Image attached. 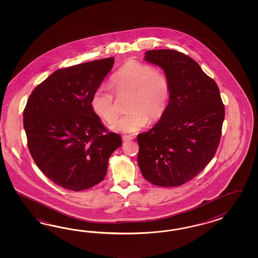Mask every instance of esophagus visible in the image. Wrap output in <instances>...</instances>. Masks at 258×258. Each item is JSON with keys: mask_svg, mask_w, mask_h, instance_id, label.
<instances>
[{"mask_svg": "<svg viewBox=\"0 0 258 258\" xmlns=\"http://www.w3.org/2000/svg\"><path fill=\"white\" fill-rule=\"evenodd\" d=\"M122 139H123V141H132L134 139V137L131 136V135H123Z\"/></svg>", "mask_w": 258, "mask_h": 258, "instance_id": "34e87169", "label": "esophagus"}]
</instances>
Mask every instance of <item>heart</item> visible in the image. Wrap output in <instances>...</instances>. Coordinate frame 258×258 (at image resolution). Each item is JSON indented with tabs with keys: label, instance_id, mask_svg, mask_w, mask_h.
<instances>
[{
	"label": "heart",
	"instance_id": "obj_1",
	"mask_svg": "<svg viewBox=\"0 0 258 258\" xmlns=\"http://www.w3.org/2000/svg\"><path fill=\"white\" fill-rule=\"evenodd\" d=\"M111 82L118 95L130 94L125 105L127 112L109 125L111 131L132 134L145 126L148 120L155 122L164 115L171 97V83L163 72L149 64L130 60L113 75ZM91 108L106 122L117 115L114 95L106 87L94 91Z\"/></svg>",
	"mask_w": 258,
	"mask_h": 258
}]
</instances>
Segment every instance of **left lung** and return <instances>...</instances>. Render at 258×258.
I'll use <instances>...</instances> for the list:
<instances>
[{
    "instance_id": "1",
    "label": "left lung",
    "mask_w": 258,
    "mask_h": 258,
    "mask_svg": "<svg viewBox=\"0 0 258 258\" xmlns=\"http://www.w3.org/2000/svg\"><path fill=\"white\" fill-rule=\"evenodd\" d=\"M145 60L164 70L171 83V97L156 125L137 135L138 165L149 182L179 186L195 178L215 156L224 105L217 83L188 55L149 50Z\"/></svg>"
}]
</instances>
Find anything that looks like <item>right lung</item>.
Returning a JSON list of instances; mask_svg holds the SVG:
<instances>
[{
	"label": "right lung",
	"instance_id": "add662e5",
	"mask_svg": "<svg viewBox=\"0 0 258 258\" xmlns=\"http://www.w3.org/2000/svg\"><path fill=\"white\" fill-rule=\"evenodd\" d=\"M113 57L55 71L34 89L24 110L28 149L55 184L81 191L104 180L110 155L121 147L91 108L94 91L111 70Z\"/></svg>",
	"mask_w": 258,
	"mask_h": 258
}]
</instances>
